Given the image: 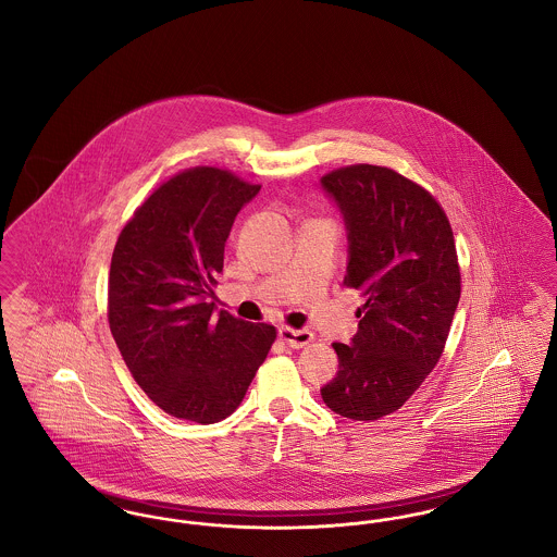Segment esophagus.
Returning a JSON list of instances; mask_svg holds the SVG:
<instances>
[{"instance_id": "34e87169", "label": "esophagus", "mask_w": 557, "mask_h": 557, "mask_svg": "<svg viewBox=\"0 0 557 557\" xmlns=\"http://www.w3.org/2000/svg\"><path fill=\"white\" fill-rule=\"evenodd\" d=\"M280 338L290 346V348H302L313 341V332L311 330H292L288 325L280 327Z\"/></svg>"}]
</instances>
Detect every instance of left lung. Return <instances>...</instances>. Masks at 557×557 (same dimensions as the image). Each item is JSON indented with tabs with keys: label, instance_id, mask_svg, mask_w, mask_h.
<instances>
[{
	"label": "left lung",
	"instance_id": "obj_1",
	"mask_svg": "<svg viewBox=\"0 0 557 557\" xmlns=\"http://www.w3.org/2000/svg\"><path fill=\"white\" fill-rule=\"evenodd\" d=\"M345 221V284L366 300L338 371L321 386L338 416L380 420L411 397L438 363L461 277L449 219L424 187L386 166L352 164L321 177Z\"/></svg>",
	"mask_w": 557,
	"mask_h": 557
}]
</instances>
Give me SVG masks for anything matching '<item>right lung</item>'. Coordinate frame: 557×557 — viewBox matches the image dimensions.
Instances as JSON below:
<instances>
[{"label": "right lung", "mask_w": 557, "mask_h": 557, "mask_svg": "<svg viewBox=\"0 0 557 557\" xmlns=\"http://www.w3.org/2000/svg\"><path fill=\"white\" fill-rule=\"evenodd\" d=\"M259 189L221 169H189L135 211L114 246L112 338L139 388L173 418L214 424L234 413L275 341L273 325L212 315L225 242Z\"/></svg>", "instance_id": "obj_1"}]
</instances>
